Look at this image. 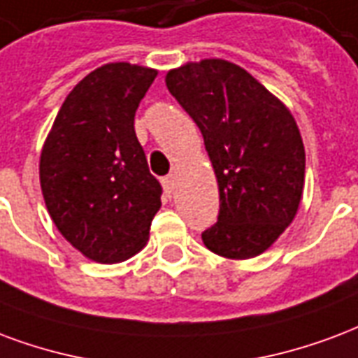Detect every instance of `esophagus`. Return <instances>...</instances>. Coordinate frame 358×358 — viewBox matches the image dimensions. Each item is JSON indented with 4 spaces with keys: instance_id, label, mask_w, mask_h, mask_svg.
I'll use <instances>...</instances> for the list:
<instances>
[{
    "instance_id": "34e87169",
    "label": "esophagus",
    "mask_w": 358,
    "mask_h": 358,
    "mask_svg": "<svg viewBox=\"0 0 358 358\" xmlns=\"http://www.w3.org/2000/svg\"><path fill=\"white\" fill-rule=\"evenodd\" d=\"M161 182H163V187L166 189V193H174V189H176V176L174 174H169Z\"/></svg>"
}]
</instances>
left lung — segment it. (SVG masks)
I'll list each match as a JSON object with an SVG mask.
<instances>
[{
	"mask_svg": "<svg viewBox=\"0 0 358 358\" xmlns=\"http://www.w3.org/2000/svg\"><path fill=\"white\" fill-rule=\"evenodd\" d=\"M166 89L197 123L218 180V222L208 250L254 258L294 220L303 192L306 150L292 113L241 66L206 58L166 73Z\"/></svg>",
	"mask_w": 358,
	"mask_h": 358,
	"instance_id": "8db88e82",
	"label": "left lung"
}]
</instances>
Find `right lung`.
Returning <instances> with one entry per match:
<instances>
[{
  "label": "right lung",
  "instance_id": "right-lung-1",
  "mask_svg": "<svg viewBox=\"0 0 358 358\" xmlns=\"http://www.w3.org/2000/svg\"><path fill=\"white\" fill-rule=\"evenodd\" d=\"M157 71L113 62L66 96L39 161L45 205L79 252L117 264L144 248L161 184L134 132V113Z\"/></svg>",
  "mask_w": 358,
  "mask_h": 358
}]
</instances>
